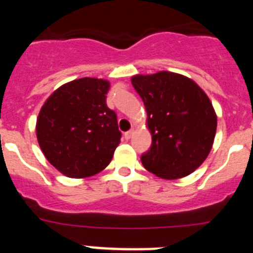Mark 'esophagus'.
Here are the masks:
<instances>
[{"mask_svg":"<svg viewBox=\"0 0 253 253\" xmlns=\"http://www.w3.org/2000/svg\"><path fill=\"white\" fill-rule=\"evenodd\" d=\"M133 133H134L133 130H129V131H126V133L124 134V138H125V139H126V140H128V139H130V138H131V135H133Z\"/></svg>","mask_w":253,"mask_h":253,"instance_id":"obj_1","label":"esophagus"}]
</instances>
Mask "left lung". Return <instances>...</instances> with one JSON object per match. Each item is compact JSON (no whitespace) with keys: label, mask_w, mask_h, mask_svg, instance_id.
Masks as SVG:
<instances>
[{"label":"left lung","mask_w":253,"mask_h":253,"mask_svg":"<svg viewBox=\"0 0 253 253\" xmlns=\"http://www.w3.org/2000/svg\"><path fill=\"white\" fill-rule=\"evenodd\" d=\"M147 110L152 146L143 166L166 180L195 171L213 147L216 115L207 93L189 77L162 72L131 77Z\"/></svg>","instance_id":"obj_1"}]
</instances>
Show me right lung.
Wrapping results in <instances>:
<instances>
[{"mask_svg": "<svg viewBox=\"0 0 253 253\" xmlns=\"http://www.w3.org/2000/svg\"><path fill=\"white\" fill-rule=\"evenodd\" d=\"M110 82L84 77L60 86L37 120L40 149L50 165L72 178L93 176L110 163L122 133L106 105Z\"/></svg>", "mask_w": 253, "mask_h": 253, "instance_id": "1", "label": "right lung"}]
</instances>
